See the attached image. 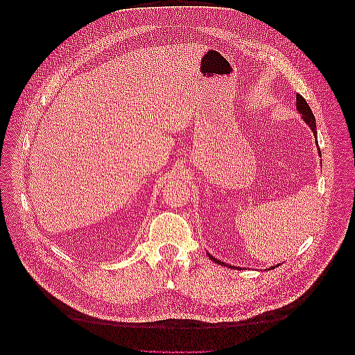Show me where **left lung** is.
<instances>
[{"label": "left lung", "mask_w": 355, "mask_h": 355, "mask_svg": "<svg viewBox=\"0 0 355 355\" xmlns=\"http://www.w3.org/2000/svg\"><path fill=\"white\" fill-rule=\"evenodd\" d=\"M296 108H297V111L300 112V115H302V118H303V121H305V123L311 127V130L313 131V136H315V139H316V123H315L313 112H312L311 107L308 105V103L305 101V98H303V96H302V95H299V94H296ZM316 144H318V141H316ZM319 155H320V150H319ZM208 256H209V259H211L212 261H215V263H218V264L227 266V267H231V268H234V267H235V266L225 264L224 261L215 259L214 256H211V254H209V252H208ZM235 268L240 270V267H235ZM272 268H275V267H272Z\"/></svg>", "instance_id": "1"}]
</instances>
